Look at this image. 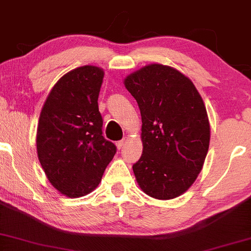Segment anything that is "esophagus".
Masks as SVG:
<instances>
[{"instance_id": "34e87169", "label": "esophagus", "mask_w": 251, "mask_h": 251, "mask_svg": "<svg viewBox=\"0 0 251 251\" xmlns=\"http://www.w3.org/2000/svg\"><path fill=\"white\" fill-rule=\"evenodd\" d=\"M125 143H126V140L117 141V142H116V147H117V149H122V148H123V146H125Z\"/></svg>"}]
</instances>
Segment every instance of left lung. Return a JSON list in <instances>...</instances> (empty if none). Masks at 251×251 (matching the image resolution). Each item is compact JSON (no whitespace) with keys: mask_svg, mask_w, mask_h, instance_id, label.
<instances>
[{"mask_svg":"<svg viewBox=\"0 0 251 251\" xmlns=\"http://www.w3.org/2000/svg\"><path fill=\"white\" fill-rule=\"evenodd\" d=\"M125 85L142 116L143 152L132 166L137 183L154 199H175L195 182L207 156L204 102L187 76L163 64L141 68Z\"/></svg>","mask_w":251,"mask_h":251,"instance_id":"obj_1","label":"left lung"}]
</instances>
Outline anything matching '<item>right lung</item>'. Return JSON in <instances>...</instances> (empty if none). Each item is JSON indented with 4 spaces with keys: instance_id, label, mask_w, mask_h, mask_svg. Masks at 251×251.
Masks as SVG:
<instances>
[{
    "instance_id": "1",
    "label": "right lung",
    "mask_w": 251,
    "mask_h": 251,
    "mask_svg": "<svg viewBox=\"0 0 251 251\" xmlns=\"http://www.w3.org/2000/svg\"><path fill=\"white\" fill-rule=\"evenodd\" d=\"M104 72L83 66L50 90L37 126V156L49 182L68 197H81L101 182L116 147L102 135L99 94Z\"/></svg>"
}]
</instances>
